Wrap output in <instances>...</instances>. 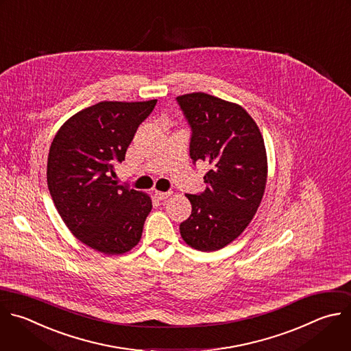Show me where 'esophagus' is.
I'll list each match as a JSON object with an SVG mask.
<instances>
[{
    "label": "esophagus",
    "mask_w": 351,
    "mask_h": 351,
    "mask_svg": "<svg viewBox=\"0 0 351 351\" xmlns=\"http://www.w3.org/2000/svg\"><path fill=\"white\" fill-rule=\"evenodd\" d=\"M156 197H157L160 201H164V199H167L168 197H171V191H156Z\"/></svg>",
    "instance_id": "obj_1"
}]
</instances>
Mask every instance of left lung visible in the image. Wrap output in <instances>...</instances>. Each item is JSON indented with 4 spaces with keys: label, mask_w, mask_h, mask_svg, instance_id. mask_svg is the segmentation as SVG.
I'll return each instance as SVG.
<instances>
[{
    "label": "left lung",
    "mask_w": 351,
    "mask_h": 351,
    "mask_svg": "<svg viewBox=\"0 0 351 351\" xmlns=\"http://www.w3.org/2000/svg\"><path fill=\"white\" fill-rule=\"evenodd\" d=\"M191 127L190 157L209 171L201 194H186L191 215L180 236L194 250L217 251L251 223L265 194L267 156L252 117L237 103L194 92L176 97Z\"/></svg>",
    "instance_id": "left-lung-1"
}]
</instances>
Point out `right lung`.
I'll return each instance as SVG.
<instances>
[{"label":"right lung","instance_id":"1","mask_svg":"<svg viewBox=\"0 0 351 351\" xmlns=\"http://www.w3.org/2000/svg\"><path fill=\"white\" fill-rule=\"evenodd\" d=\"M156 103L99 101L70 117L51 145L47 180L53 204L73 236L104 255L138 245L153 208L149 194L117 186L112 178Z\"/></svg>","mask_w":351,"mask_h":351}]
</instances>
